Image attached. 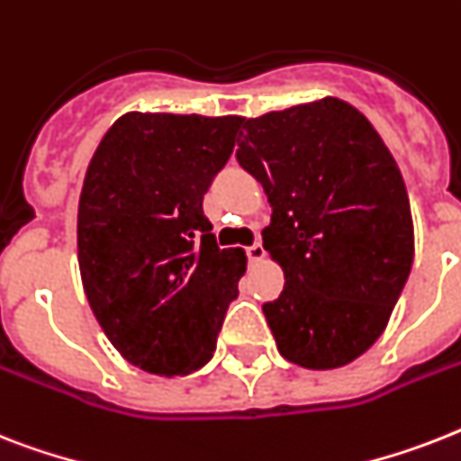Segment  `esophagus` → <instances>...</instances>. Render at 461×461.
<instances>
[{"label": "esophagus", "mask_w": 461, "mask_h": 461, "mask_svg": "<svg viewBox=\"0 0 461 461\" xmlns=\"http://www.w3.org/2000/svg\"><path fill=\"white\" fill-rule=\"evenodd\" d=\"M246 253H249L250 263H258V260H263L265 258V246L263 243H253V246L246 249Z\"/></svg>", "instance_id": "1"}]
</instances>
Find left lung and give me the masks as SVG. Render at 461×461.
I'll use <instances>...</instances> for the list:
<instances>
[{"instance_id":"8db88e82","label":"left lung","mask_w":461,"mask_h":461,"mask_svg":"<svg viewBox=\"0 0 461 461\" xmlns=\"http://www.w3.org/2000/svg\"><path fill=\"white\" fill-rule=\"evenodd\" d=\"M237 160L263 185V246L284 291L263 312L279 353L336 369L386 329L414 260L405 182L372 122L327 96L243 118Z\"/></svg>"}]
</instances>
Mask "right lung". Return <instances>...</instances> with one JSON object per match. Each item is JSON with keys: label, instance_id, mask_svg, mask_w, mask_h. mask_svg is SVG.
Masks as SVG:
<instances>
[{"label": "right lung", "instance_id": "1", "mask_svg": "<svg viewBox=\"0 0 461 461\" xmlns=\"http://www.w3.org/2000/svg\"><path fill=\"white\" fill-rule=\"evenodd\" d=\"M241 118L125 113L89 160L77 263L89 308L130 365L185 376L211 360L246 272L220 249L203 194L234 151Z\"/></svg>", "mask_w": 461, "mask_h": 461}]
</instances>
